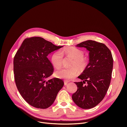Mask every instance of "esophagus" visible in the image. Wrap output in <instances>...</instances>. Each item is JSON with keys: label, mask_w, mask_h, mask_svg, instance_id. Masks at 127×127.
Wrapping results in <instances>:
<instances>
[{"label": "esophagus", "mask_w": 127, "mask_h": 127, "mask_svg": "<svg viewBox=\"0 0 127 127\" xmlns=\"http://www.w3.org/2000/svg\"><path fill=\"white\" fill-rule=\"evenodd\" d=\"M68 81H64V85H66L68 83Z\"/></svg>", "instance_id": "obj_1"}]
</instances>
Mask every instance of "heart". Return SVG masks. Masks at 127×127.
I'll return each instance as SVG.
<instances>
[{
	"mask_svg": "<svg viewBox=\"0 0 127 127\" xmlns=\"http://www.w3.org/2000/svg\"><path fill=\"white\" fill-rule=\"evenodd\" d=\"M71 57L73 60L72 61L70 68H63L55 72V75L60 78L69 80L74 78L77 74V69L79 71L84 70L87 64L86 58L84 57V53L77 48H70L62 50H58L54 52L51 57V61L54 67L59 68L61 67L64 55Z\"/></svg>",
	"mask_w": 127,
	"mask_h": 127,
	"instance_id": "b5f03b06",
	"label": "heart"
}]
</instances>
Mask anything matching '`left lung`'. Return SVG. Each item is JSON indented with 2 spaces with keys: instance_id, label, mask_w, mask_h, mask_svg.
Wrapping results in <instances>:
<instances>
[{
  "instance_id": "8db88e82",
  "label": "left lung",
  "mask_w": 127,
  "mask_h": 127,
  "mask_svg": "<svg viewBox=\"0 0 127 127\" xmlns=\"http://www.w3.org/2000/svg\"><path fill=\"white\" fill-rule=\"evenodd\" d=\"M76 47L89 51V63L78 77L82 81L75 82L77 90L72 98L79 107L89 109L97 105L107 93L112 78L113 58L110 49L101 43L88 40Z\"/></svg>"
}]
</instances>
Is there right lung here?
Returning a JSON list of instances; mask_svg holds the SVG:
<instances>
[{
	"instance_id": "obj_1",
	"label": "right lung",
	"mask_w": 127,
	"mask_h": 127,
	"mask_svg": "<svg viewBox=\"0 0 127 127\" xmlns=\"http://www.w3.org/2000/svg\"><path fill=\"white\" fill-rule=\"evenodd\" d=\"M63 46H57L44 39H26L13 59L14 80L24 99L31 105L45 109L55 101L63 87L62 79H47L53 73V66L47 56Z\"/></svg>"
}]
</instances>
